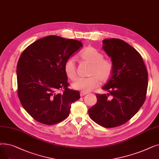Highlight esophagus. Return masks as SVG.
<instances>
[{"label": "esophagus", "mask_w": 159, "mask_h": 159, "mask_svg": "<svg viewBox=\"0 0 159 159\" xmlns=\"http://www.w3.org/2000/svg\"><path fill=\"white\" fill-rule=\"evenodd\" d=\"M88 93H86V92H80V96L81 97H82V96H84V95H86Z\"/></svg>", "instance_id": "1"}]
</instances>
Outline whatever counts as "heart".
I'll return each mask as SVG.
<instances>
[{"label":"heart","instance_id":"obj_1","mask_svg":"<svg viewBox=\"0 0 159 159\" xmlns=\"http://www.w3.org/2000/svg\"><path fill=\"white\" fill-rule=\"evenodd\" d=\"M80 57L89 64L92 67L88 78H79L73 84L76 90L89 92L98 87L99 82L106 83L111 79L114 73V64L110 59L104 58L103 54L95 48L89 46L82 51ZM64 71L67 77L73 80L77 77V66L73 58H69L64 64Z\"/></svg>","mask_w":159,"mask_h":159}]
</instances>
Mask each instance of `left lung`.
Segmentation results:
<instances>
[{
    "mask_svg": "<svg viewBox=\"0 0 159 159\" xmlns=\"http://www.w3.org/2000/svg\"><path fill=\"white\" fill-rule=\"evenodd\" d=\"M103 49L114 64V73L102 88L107 94L96 93L98 101L88 110L90 118L102 127L123 125L140 110L146 98L148 74L140 54L125 41L104 39Z\"/></svg>",
    "mask_w": 159,
    "mask_h": 159,
    "instance_id": "1",
    "label": "left lung"
}]
</instances>
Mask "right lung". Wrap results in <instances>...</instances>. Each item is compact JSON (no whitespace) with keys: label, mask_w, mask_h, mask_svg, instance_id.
Here are the masks:
<instances>
[{"label":"right lung","mask_w":159,"mask_h":159,"mask_svg":"<svg viewBox=\"0 0 159 159\" xmlns=\"http://www.w3.org/2000/svg\"><path fill=\"white\" fill-rule=\"evenodd\" d=\"M80 41L49 36L27 47L17 66V95L36 121L52 125L66 119L71 105L80 99L69 88L64 64L80 51Z\"/></svg>","instance_id":"add662e5"}]
</instances>
